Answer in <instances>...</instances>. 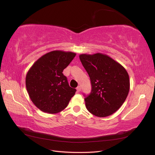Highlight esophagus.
Returning a JSON list of instances; mask_svg holds the SVG:
<instances>
[{
	"label": "esophagus",
	"mask_w": 155,
	"mask_h": 155,
	"mask_svg": "<svg viewBox=\"0 0 155 155\" xmlns=\"http://www.w3.org/2000/svg\"><path fill=\"white\" fill-rule=\"evenodd\" d=\"M76 89H77V91H78V92H80L81 90V86H78V87L76 88Z\"/></svg>",
	"instance_id": "34e87169"
}]
</instances>
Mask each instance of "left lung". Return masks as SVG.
<instances>
[{
  "label": "left lung",
  "mask_w": 155,
  "mask_h": 155,
  "mask_svg": "<svg viewBox=\"0 0 155 155\" xmlns=\"http://www.w3.org/2000/svg\"><path fill=\"white\" fill-rule=\"evenodd\" d=\"M91 79V92L85 97L91 114L107 117L118 110L129 94L130 81L125 68L109 56L101 53L79 55Z\"/></svg>",
  "instance_id": "1"
}]
</instances>
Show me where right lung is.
Listing matches in <instances>:
<instances>
[{
	"label": "right lung",
	"mask_w": 155,
	"mask_h": 155,
	"mask_svg": "<svg viewBox=\"0 0 155 155\" xmlns=\"http://www.w3.org/2000/svg\"><path fill=\"white\" fill-rule=\"evenodd\" d=\"M76 54L54 50L41 57L26 76V87L31 101L39 109L49 114L66 108L76 89L71 88L63 74Z\"/></svg>",
	"instance_id": "add662e5"
}]
</instances>
